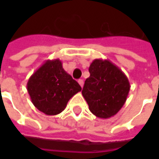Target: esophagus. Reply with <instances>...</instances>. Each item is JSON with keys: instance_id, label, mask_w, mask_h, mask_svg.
<instances>
[{"instance_id": "34e87169", "label": "esophagus", "mask_w": 159, "mask_h": 159, "mask_svg": "<svg viewBox=\"0 0 159 159\" xmlns=\"http://www.w3.org/2000/svg\"><path fill=\"white\" fill-rule=\"evenodd\" d=\"M78 83H79V84H80V86L83 88V83H83V79H79V80H78Z\"/></svg>"}]
</instances>
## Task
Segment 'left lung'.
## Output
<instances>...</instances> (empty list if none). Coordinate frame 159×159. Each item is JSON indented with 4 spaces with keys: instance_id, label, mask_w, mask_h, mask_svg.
Listing matches in <instances>:
<instances>
[{
    "instance_id": "left-lung-1",
    "label": "left lung",
    "mask_w": 159,
    "mask_h": 159,
    "mask_svg": "<svg viewBox=\"0 0 159 159\" xmlns=\"http://www.w3.org/2000/svg\"><path fill=\"white\" fill-rule=\"evenodd\" d=\"M89 70L82 93L90 111L99 118L113 117L126 102L130 89L128 77L108 59H94Z\"/></svg>"
}]
</instances>
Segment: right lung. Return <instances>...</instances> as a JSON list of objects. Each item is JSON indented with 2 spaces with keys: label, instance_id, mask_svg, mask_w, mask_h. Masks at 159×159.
<instances>
[{
  "label": "right lung",
  "instance_id": "obj_1",
  "mask_svg": "<svg viewBox=\"0 0 159 159\" xmlns=\"http://www.w3.org/2000/svg\"><path fill=\"white\" fill-rule=\"evenodd\" d=\"M27 90L33 105L40 111L53 116L62 112L70 99L82 88L56 59L46 60L33 73L28 80Z\"/></svg>",
  "mask_w": 159,
  "mask_h": 159
}]
</instances>
